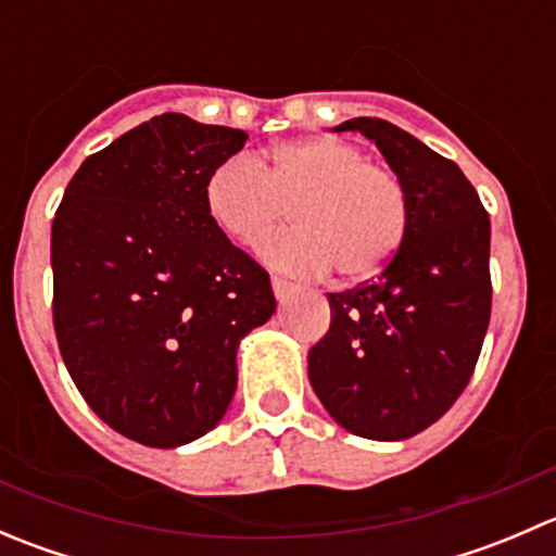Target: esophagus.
I'll use <instances>...</instances> for the list:
<instances>
[{"label": "esophagus", "mask_w": 556, "mask_h": 556, "mask_svg": "<svg viewBox=\"0 0 556 556\" xmlns=\"http://www.w3.org/2000/svg\"><path fill=\"white\" fill-rule=\"evenodd\" d=\"M271 288H274V295H277L279 301H285L290 293H293L295 285L285 277H271Z\"/></svg>", "instance_id": "esophagus-1"}]
</instances>
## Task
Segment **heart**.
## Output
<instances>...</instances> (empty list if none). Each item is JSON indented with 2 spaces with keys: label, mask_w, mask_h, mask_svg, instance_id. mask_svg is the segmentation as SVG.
Wrapping results in <instances>:
<instances>
[{
  "label": "heart",
  "mask_w": 556,
  "mask_h": 556,
  "mask_svg": "<svg viewBox=\"0 0 556 556\" xmlns=\"http://www.w3.org/2000/svg\"><path fill=\"white\" fill-rule=\"evenodd\" d=\"M206 212L233 244L255 247L285 217L293 228L266 239L268 266L295 277L344 282L377 277L401 250L408 231V193L390 166L341 137L282 142L268 161L239 159L206 179Z\"/></svg>",
  "instance_id": "heart-1"
}]
</instances>
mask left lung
<instances>
[{"instance_id":"1","label":"left lung","mask_w":556,"mask_h":556,"mask_svg":"<svg viewBox=\"0 0 556 556\" xmlns=\"http://www.w3.org/2000/svg\"><path fill=\"white\" fill-rule=\"evenodd\" d=\"M408 193V231L390 263L328 293L330 328L309 350V382L350 433L401 441L430 428L473 377L492 312L490 215L470 179L403 128L352 117Z\"/></svg>"}]
</instances>
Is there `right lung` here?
Returning a JSON list of instances; mask_svg holds the SVG:
<instances>
[{"label": "right lung", "instance_id": "add662e5", "mask_svg": "<svg viewBox=\"0 0 556 556\" xmlns=\"http://www.w3.org/2000/svg\"><path fill=\"white\" fill-rule=\"evenodd\" d=\"M247 134L164 112L88 155L53 217V328L112 430L172 450L237 390L242 336L277 309L268 271L212 223L210 174Z\"/></svg>", "mask_w": 556, "mask_h": 556}]
</instances>
